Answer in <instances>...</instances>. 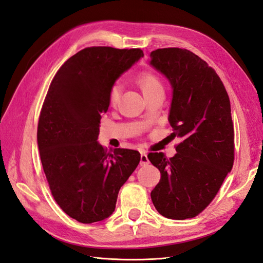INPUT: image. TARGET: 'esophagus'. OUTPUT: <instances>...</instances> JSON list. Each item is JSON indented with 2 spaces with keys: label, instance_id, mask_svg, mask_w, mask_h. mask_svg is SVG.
<instances>
[{
  "label": "esophagus",
  "instance_id": "1",
  "mask_svg": "<svg viewBox=\"0 0 263 263\" xmlns=\"http://www.w3.org/2000/svg\"><path fill=\"white\" fill-rule=\"evenodd\" d=\"M139 164L141 166H145V165L149 164V159H148V156L146 154H141L140 155V163Z\"/></svg>",
  "mask_w": 263,
  "mask_h": 263
}]
</instances>
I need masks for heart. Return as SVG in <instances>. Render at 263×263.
<instances>
[{"label": "heart", "mask_w": 263, "mask_h": 263, "mask_svg": "<svg viewBox=\"0 0 263 263\" xmlns=\"http://www.w3.org/2000/svg\"><path fill=\"white\" fill-rule=\"evenodd\" d=\"M137 83L140 86L142 93L145 94V97L158 90H163L160 79H159L157 74L151 72V71H145V72L140 73L137 77ZM121 93H122V87L118 83H115L112 87H110L109 94H108V101L110 105L114 106L117 104L119 98H121Z\"/></svg>", "instance_id": "b5f03b06"}]
</instances>
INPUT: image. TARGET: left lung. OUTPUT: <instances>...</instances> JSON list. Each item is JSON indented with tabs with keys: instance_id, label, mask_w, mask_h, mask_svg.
<instances>
[{
	"instance_id": "8db88e82",
	"label": "left lung",
	"mask_w": 263,
	"mask_h": 263,
	"mask_svg": "<svg viewBox=\"0 0 263 263\" xmlns=\"http://www.w3.org/2000/svg\"><path fill=\"white\" fill-rule=\"evenodd\" d=\"M150 58V65L171 83V136L181 138L174 157L148 155L161 173L151 200L166 218H193L214 200L233 168L235 140L229 98L216 71L192 51L162 48L151 51Z\"/></svg>"
}]
</instances>
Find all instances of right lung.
<instances>
[{"label": "right lung", "instance_id": "right-lung-1", "mask_svg": "<svg viewBox=\"0 0 263 263\" xmlns=\"http://www.w3.org/2000/svg\"><path fill=\"white\" fill-rule=\"evenodd\" d=\"M141 57L139 48L87 47L60 67L45 98L37 127L43 169L60 209L83 224L113 214L140 161L137 150L107 151L97 140L110 87Z\"/></svg>", "mask_w": 263, "mask_h": 263}]
</instances>
